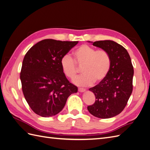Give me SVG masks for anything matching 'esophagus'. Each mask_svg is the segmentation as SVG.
Segmentation results:
<instances>
[{
	"mask_svg": "<svg viewBox=\"0 0 150 150\" xmlns=\"http://www.w3.org/2000/svg\"><path fill=\"white\" fill-rule=\"evenodd\" d=\"M78 91H79V92L83 93V92H84V91H85L86 89H84V88H78Z\"/></svg>",
	"mask_w": 150,
	"mask_h": 150,
	"instance_id": "obj_1",
	"label": "esophagus"
}]
</instances>
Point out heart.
Listing matches in <instances>:
<instances>
[{
	"label": "heart",
	"instance_id": "b5f03b06",
	"mask_svg": "<svg viewBox=\"0 0 150 150\" xmlns=\"http://www.w3.org/2000/svg\"><path fill=\"white\" fill-rule=\"evenodd\" d=\"M73 55L74 61L69 55L66 54L62 57L60 63L63 74L69 79H73L78 72L75 63L83 66L82 72L84 74L73 80L76 85L87 86L93 84L94 82L99 83L110 72L111 56L105 50L97 51L96 49L84 44L75 50Z\"/></svg>",
	"mask_w": 150,
	"mask_h": 150
}]
</instances>
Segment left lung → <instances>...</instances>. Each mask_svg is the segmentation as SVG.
Wrapping results in <instances>:
<instances>
[{"label":"left lung","mask_w":150,"mask_h":150,"mask_svg":"<svg viewBox=\"0 0 150 150\" xmlns=\"http://www.w3.org/2000/svg\"><path fill=\"white\" fill-rule=\"evenodd\" d=\"M88 42L110 54L111 66L106 78L89 89L96 101L88 106V110L99 118H110L124 110L132 93L134 69L131 57L124 47L113 40Z\"/></svg>","instance_id":"8db88e82"}]
</instances>
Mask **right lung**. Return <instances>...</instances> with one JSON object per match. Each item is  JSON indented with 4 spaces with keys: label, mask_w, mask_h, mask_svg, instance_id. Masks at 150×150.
Returning <instances> with one entry per match:
<instances>
[{
    "label": "right lung",
    "mask_w": 150,
    "mask_h": 150,
    "mask_svg": "<svg viewBox=\"0 0 150 150\" xmlns=\"http://www.w3.org/2000/svg\"><path fill=\"white\" fill-rule=\"evenodd\" d=\"M78 41L44 39L32 47L24 56L20 78L26 101L42 117L55 116L78 88L63 74L61 59Z\"/></svg>",
    "instance_id": "right-lung-1"
}]
</instances>
